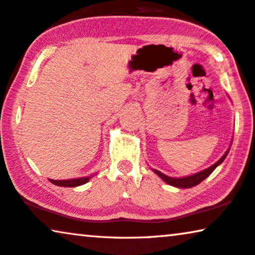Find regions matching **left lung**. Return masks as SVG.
Returning a JSON list of instances; mask_svg holds the SVG:
<instances>
[{
	"label": "left lung",
	"mask_w": 255,
	"mask_h": 255,
	"mask_svg": "<svg viewBox=\"0 0 255 255\" xmlns=\"http://www.w3.org/2000/svg\"><path fill=\"white\" fill-rule=\"evenodd\" d=\"M228 152L225 153V155L222 157V158L218 160L217 163H215L214 165H211V166L208 167L207 170L201 171V172H199V173H196V174L189 175V177H185V178H171V177H167V175H165L163 173H160L159 171H157V170H153V171H155V173L158 174L159 177L162 178L163 180L166 182V184H168V185L174 186V187H178V188H191V187H193V186L199 185L200 182L203 181L207 177H209V175L211 174V172H213L215 168H216L218 165H220L225 159V157H227Z\"/></svg>",
	"instance_id": "8db88e82"
}]
</instances>
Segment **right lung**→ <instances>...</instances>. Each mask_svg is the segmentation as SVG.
Masks as SVG:
<instances>
[{
    "instance_id": "right-lung-1",
    "label": "right lung",
    "mask_w": 255,
    "mask_h": 255,
    "mask_svg": "<svg viewBox=\"0 0 255 255\" xmlns=\"http://www.w3.org/2000/svg\"><path fill=\"white\" fill-rule=\"evenodd\" d=\"M89 179H90L89 177L78 178V179H69V180H52V179H49V181L56 186H61V187H76V186L87 184V182L89 181Z\"/></svg>"
}]
</instances>
